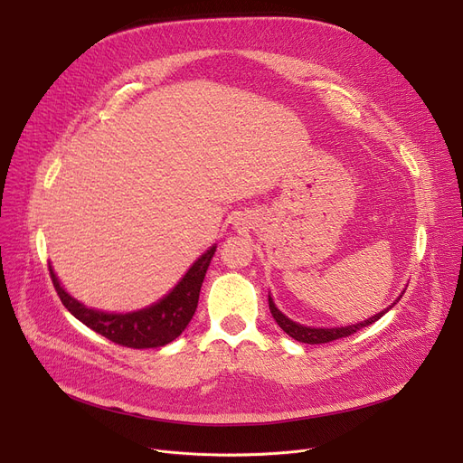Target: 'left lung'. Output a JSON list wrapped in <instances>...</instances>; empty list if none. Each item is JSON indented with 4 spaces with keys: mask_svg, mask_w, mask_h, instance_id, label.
<instances>
[{
    "mask_svg": "<svg viewBox=\"0 0 463 463\" xmlns=\"http://www.w3.org/2000/svg\"><path fill=\"white\" fill-rule=\"evenodd\" d=\"M400 298H402V295H400ZM396 302H398V300H396ZM396 302H394V304H396ZM394 304H392V306H394ZM269 306H270L272 317L276 319V323L279 325V328H281L283 332H287L290 337H295L297 342H302V344H328V342H334V339L347 337V335H351V334L362 330L364 326L373 325L375 321H379V319L383 317V315H384L388 309L392 307V306L386 307L384 311L373 315L372 319L364 321V323L351 325V326H342V328H309V326H302V325H298V323H293L290 319H287L285 315L276 307V304L272 302L270 297H269Z\"/></svg>",
    "mask_w": 463,
    "mask_h": 463,
    "instance_id": "1",
    "label": "left lung"
}]
</instances>
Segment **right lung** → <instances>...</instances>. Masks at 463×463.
I'll return each mask as SVG.
<instances>
[{"label":"right lung","instance_id":"obj_1","mask_svg":"<svg viewBox=\"0 0 463 463\" xmlns=\"http://www.w3.org/2000/svg\"><path fill=\"white\" fill-rule=\"evenodd\" d=\"M215 253V246L210 248L197 262H194L182 281L170 290V293L159 300L157 304L135 311V313H103L95 311L72 297H69L61 288L52 266L51 279L54 283L56 293L61 304L75 315V317L84 323L93 332L105 335L112 344L121 347H133V349H150V347H163L176 339L189 321L193 319V313L199 304V293L210 266V260Z\"/></svg>","mask_w":463,"mask_h":463}]
</instances>
